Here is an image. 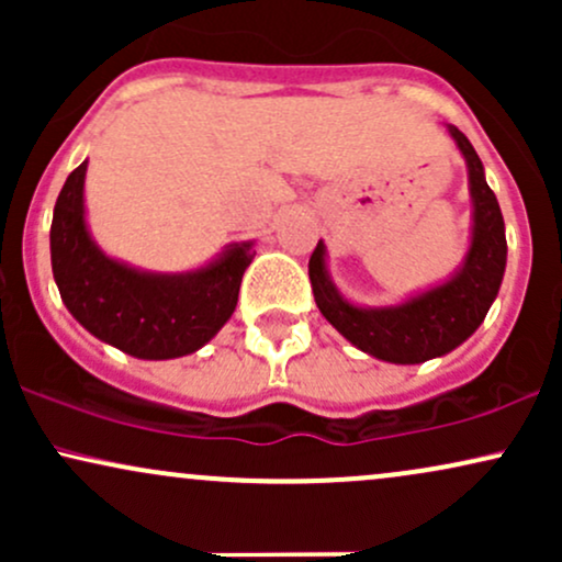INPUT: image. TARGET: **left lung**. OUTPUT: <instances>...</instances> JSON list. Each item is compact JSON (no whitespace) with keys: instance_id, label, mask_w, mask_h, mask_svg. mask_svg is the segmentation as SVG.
Wrapping results in <instances>:
<instances>
[{"instance_id":"left-lung-1","label":"left lung","mask_w":562,"mask_h":562,"mask_svg":"<svg viewBox=\"0 0 562 562\" xmlns=\"http://www.w3.org/2000/svg\"><path fill=\"white\" fill-rule=\"evenodd\" d=\"M457 147L468 160L473 195V240L462 272L417 299L389 308H359L344 301L325 272V245L317 243L308 259L314 301L325 319L370 357L393 364H420L443 357L479 330L507 263L505 218L492 187L483 179V164L460 128L449 126Z\"/></svg>"}]
</instances>
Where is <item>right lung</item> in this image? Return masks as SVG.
<instances>
[{
  "label": "right lung",
  "mask_w": 562,
  "mask_h": 562,
  "mask_svg": "<svg viewBox=\"0 0 562 562\" xmlns=\"http://www.w3.org/2000/svg\"><path fill=\"white\" fill-rule=\"evenodd\" d=\"M87 160L70 171L55 203L49 250L68 312L94 338L137 359H177L198 351L232 317L254 250L235 245L190 274H145L108 259L83 224Z\"/></svg>",
  "instance_id": "right-lung-1"
}]
</instances>
